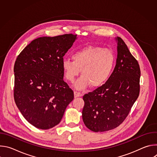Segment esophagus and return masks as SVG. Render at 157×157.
I'll list each match as a JSON object with an SVG mask.
<instances>
[{"instance_id":"34e87169","label":"esophagus","mask_w":157,"mask_h":157,"mask_svg":"<svg viewBox=\"0 0 157 157\" xmlns=\"http://www.w3.org/2000/svg\"><path fill=\"white\" fill-rule=\"evenodd\" d=\"M74 95H75V98H78V97H81V96H82V94H81V93L77 92V91H75Z\"/></svg>"}]
</instances>
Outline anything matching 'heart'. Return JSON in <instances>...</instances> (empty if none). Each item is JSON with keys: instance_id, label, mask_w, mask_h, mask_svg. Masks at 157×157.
I'll list each match as a JSON object with an SVG mask.
<instances>
[{"instance_id": "b5f03b06", "label": "heart", "mask_w": 157, "mask_h": 157, "mask_svg": "<svg viewBox=\"0 0 157 157\" xmlns=\"http://www.w3.org/2000/svg\"><path fill=\"white\" fill-rule=\"evenodd\" d=\"M72 59H64L62 69L66 79L73 82L80 71L82 76L75 82L78 89L91 85L98 87L109 79L115 65L116 57L113 50L97 46H88L75 52Z\"/></svg>"}]
</instances>
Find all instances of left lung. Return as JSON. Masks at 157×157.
Wrapping results in <instances>:
<instances>
[{
  "mask_svg": "<svg viewBox=\"0 0 157 157\" xmlns=\"http://www.w3.org/2000/svg\"><path fill=\"white\" fill-rule=\"evenodd\" d=\"M115 68L107 82L83 96L85 125L93 132H105L121 124L140 93V70L123 40L117 36Z\"/></svg>",
  "mask_w": 157,
  "mask_h": 157,
  "instance_id": "left-lung-1",
  "label": "left lung"
}]
</instances>
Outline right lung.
I'll return each mask as SVG.
<instances>
[{"mask_svg": "<svg viewBox=\"0 0 157 157\" xmlns=\"http://www.w3.org/2000/svg\"><path fill=\"white\" fill-rule=\"evenodd\" d=\"M76 35L43 36L19 54L14 65V100L24 118L43 130L58 125L74 93L63 80V56Z\"/></svg>", "mask_w": 157, "mask_h": 157, "instance_id": "obj_1", "label": "right lung"}]
</instances>
